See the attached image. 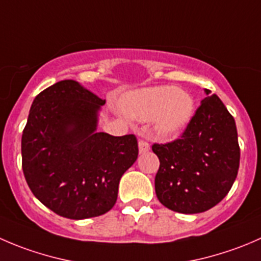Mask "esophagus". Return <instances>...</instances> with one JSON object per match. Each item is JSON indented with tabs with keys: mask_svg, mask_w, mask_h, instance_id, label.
<instances>
[{
	"mask_svg": "<svg viewBox=\"0 0 261 261\" xmlns=\"http://www.w3.org/2000/svg\"><path fill=\"white\" fill-rule=\"evenodd\" d=\"M149 149H150V145H149L148 141L145 140L139 141V151H140V153H146Z\"/></svg>",
	"mask_w": 261,
	"mask_h": 261,
	"instance_id": "1",
	"label": "esophagus"
}]
</instances>
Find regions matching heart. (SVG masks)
I'll list each match as a JSON object with an SVG mask.
<instances>
[{"label":"heart","instance_id":"heart-1","mask_svg":"<svg viewBox=\"0 0 261 261\" xmlns=\"http://www.w3.org/2000/svg\"><path fill=\"white\" fill-rule=\"evenodd\" d=\"M194 99L173 85L145 88L126 95L122 110L136 121H154V131L162 138L181 133L194 115Z\"/></svg>","mask_w":261,"mask_h":261}]
</instances>
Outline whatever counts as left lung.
<instances>
[{"instance_id": "left-lung-1", "label": "left lung", "mask_w": 261, "mask_h": 261, "mask_svg": "<svg viewBox=\"0 0 261 261\" xmlns=\"http://www.w3.org/2000/svg\"><path fill=\"white\" fill-rule=\"evenodd\" d=\"M206 95L211 90L205 89ZM159 158L155 194L177 213H203L228 194L240 167L234 118L218 95L204 98L182 133L166 144H153Z\"/></svg>"}]
</instances>
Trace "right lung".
<instances>
[{
  "mask_svg": "<svg viewBox=\"0 0 261 261\" xmlns=\"http://www.w3.org/2000/svg\"><path fill=\"white\" fill-rule=\"evenodd\" d=\"M105 103L75 80L56 83L33 100L21 138L22 172L35 198L65 218L111 211L121 177L138 158L135 135L97 133Z\"/></svg>",
  "mask_w": 261,
  "mask_h": 261,
  "instance_id": "1",
  "label": "right lung"
}]
</instances>
